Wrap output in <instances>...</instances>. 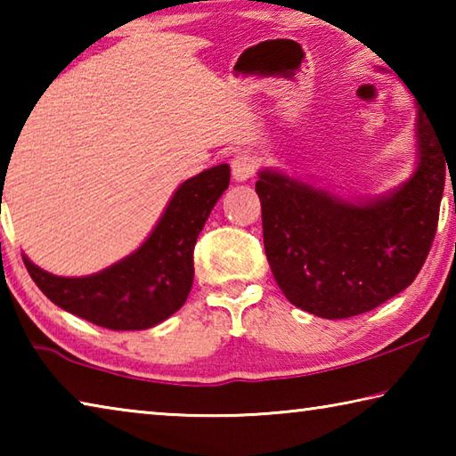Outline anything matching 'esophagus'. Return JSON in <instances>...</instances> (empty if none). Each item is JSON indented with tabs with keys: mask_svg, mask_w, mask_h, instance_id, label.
I'll return each instance as SVG.
<instances>
[{
	"mask_svg": "<svg viewBox=\"0 0 456 456\" xmlns=\"http://www.w3.org/2000/svg\"><path fill=\"white\" fill-rule=\"evenodd\" d=\"M257 171V159L253 154L247 152H239L237 157L231 160V173H233V179L243 183L247 179H251Z\"/></svg>",
	"mask_w": 456,
	"mask_h": 456,
	"instance_id": "esophagus-1",
	"label": "esophagus"
}]
</instances>
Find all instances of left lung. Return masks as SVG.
I'll return each mask as SVG.
<instances>
[{
    "label": "left lung",
    "instance_id": "left-lung-1",
    "mask_svg": "<svg viewBox=\"0 0 456 456\" xmlns=\"http://www.w3.org/2000/svg\"><path fill=\"white\" fill-rule=\"evenodd\" d=\"M416 138L414 175L368 203H350L277 171L259 173L265 256L293 305L344 320L374 310L414 281L435 241L449 167L420 106Z\"/></svg>",
    "mask_w": 456,
    "mask_h": 456
}]
</instances>
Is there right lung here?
<instances>
[{"instance_id": "right-lung-1", "label": "right lung", "mask_w": 456, "mask_h": 456, "mask_svg": "<svg viewBox=\"0 0 456 456\" xmlns=\"http://www.w3.org/2000/svg\"><path fill=\"white\" fill-rule=\"evenodd\" d=\"M229 179V165H217L184 181L149 239L94 275L60 277L28 257L24 264L45 297L82 320L118 331L157 326L187 302L195 275L192 249Z\"/></svg>"}]
</instances>
